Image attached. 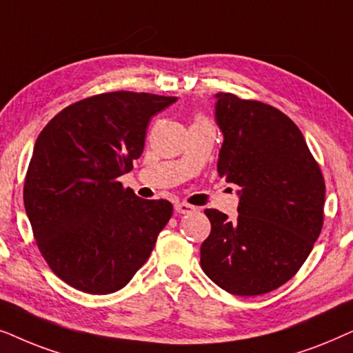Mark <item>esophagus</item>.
Wrapping results in <instances>:
<instances>
[{"label":"esophagus","instance_id":"34e87169","mask_svg":"<svg viewBox=\"0 0 353 353\" xmlns=\"http://www.w3.org/2000/svg\"><path fill=\"white\" fill-rule=\"evenodd\" d=\"M174 210H176V213L179 214H189V213H194L196 208L189 203H176L174 205Z\"/></svg>","mask_w":353,"mask_h":353}]
</instances>
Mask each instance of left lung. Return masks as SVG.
<instances>
[{
	"label": "left lung",
	"mask_w": 353,
	"mask_h": 353,
	"mask_svg": "<svg viewBox=\"0 0 353 353\" xmlns=\"http://www.w3.org/2000/svg\"><path fill=\"white\" fill-rule=\"evenodd\" d=\"M224 142L218 172L241 187L237 219L205 210L211 232L200 247L205 274L225 292L252 297L300 270L323 228L324 179L303 134L261 101L216 93Z\"/></svg>",
	"instance_id": "1"
}]
</instances>
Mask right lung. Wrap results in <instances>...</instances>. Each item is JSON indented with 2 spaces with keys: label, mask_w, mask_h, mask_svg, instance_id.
<instances>
[{
  "label": "right lung",
  "mask_w": 353,
  "mask_h": 353,
  "mask_svg": "<svg viewBox=\"0 0 353 353\" xmlns=\"http://www.w3.org/2000/svg\"><path fill=\"white\" fill-rule=\"evenodd\" d=\"M152 93H101L64 108L37 139L23 205L54 274L87 294L124 288L172 214L168 200L124 189L148 122L176 103Z\"/></svg>",
  "instance_id": "obj_1"
}]
</instances>
